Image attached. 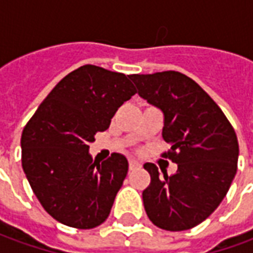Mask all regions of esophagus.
I'll return each instance as SVG.
<instances>
[{
    "instance_id": "34e87169",
    "label": "esophagus",
    "mask_w": 253,
    "mask_h": 253,
    "mask_svg": "<svg viewBox=\"0 0 253 253\" xmlns=\"http://www.w3.org/2000/svg\"><path fill=\"white\" fill-rule=\"evenodd\" d=\"M140 163L139 162H136V160H129V169L132 171V169H140Z\"/></svg>"
}]
</instances>
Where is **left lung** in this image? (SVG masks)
Returning <instances> with one entry per match:
<instances>
[{
	"instance_id": "1",
	"label": "left lung",
	"mask_w": 253,
	"mask_h": 253,
	"mask_svg": "<svg viewBox=\"0 0 253 253\" xmlns=\"http://www.w3.org/2000/svg\"><path fill=\"white\" fill-rule=\"evenodd\" d=\"M140 97L165 114L162 155L178 165L163 176L145 163L151 183L143 191L145 213L160 229L194 228L214 211L237 171L239 141L220 106L200 84L178 71L129 75Z\"/></svg>"
}]
</instances>
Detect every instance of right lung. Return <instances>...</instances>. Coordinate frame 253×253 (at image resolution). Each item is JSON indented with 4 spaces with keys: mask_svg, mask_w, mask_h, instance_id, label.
<instances>
[{
    "mask_svg": "<svg viewBox=\"0 0 253 253\" xmlns=\"http://www.w3.org/2000/svg\"><path fill=\"white\" fill-rule=\"evenodd\" d=\"M136 93L129 75L86 64L66 75L27 123L23 169L39 202L56 221L91 229L109 217L128 160L114 152L99 165L88 144Z\"/></svg>",
    "mask_w": 253,
    "mask_h": 253,
    "instance_id": "add662e5",
    "label": "right lung"
}]
</instances>
